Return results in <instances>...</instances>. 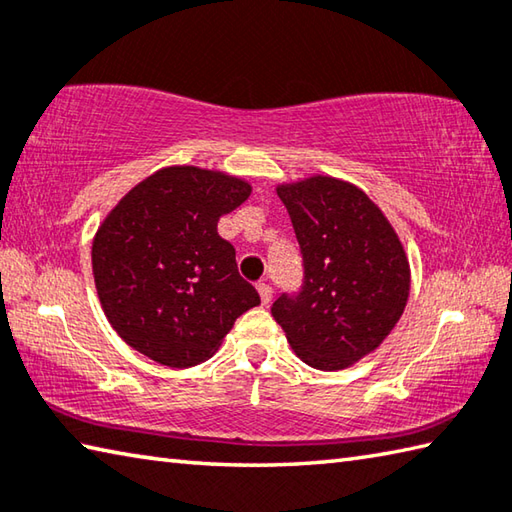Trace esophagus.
<instances>
[{
	"instance_id": "obj_1",
	"label": "esophagus",
	"mask_w": 512,
	"mask_h": 512,
	"mask_svg": "<svg viewBox=\"0 0 512 512\" xmlns=\"http://www.w3.org/2000/svg\"><path fill=\"white\" fill-rule=\"evenodd\" d=\"M257 291H259V297H262V304H268V302H271V297H273V288L268 286L266 282H257Z\"/></svg>"
}]
</instances>
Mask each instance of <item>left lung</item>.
Wrapping results in <instances>:
<instances>
[{
	"label": "left lung",
	"instance_id": "left-lung-1",
	"mask_svg": "<svg viewBox=\"0 0 512 512\" xmlns=\"http://www.w3.org/2000/svg\"><path fill=\"white\" fill-rule=\"evenodd\" d=\"M302 255V286L271 306L297 356L322 371L374 351L401 320L410 264L383 212L356 185L313 176L277 188Z\"/></svg>",
	"mask_w": 512,
	"mask_h": 512
}]
</instances>
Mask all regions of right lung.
Returning a JSON list of instances; mask_svg holds the SVG:
<instances>
[{
    "mask_svg": "<svg viewBox=\"0 0 512 512\" xmlns=\"http://www.w3.org/2000/svg\"><path fill=\"white\" fill-rule=\"evenodd\" d=\"M235 176L165 167L129 190L91 248L107 320L129 347L167 367L217 351L241 313L259 304L217 221L248 199Z\"/></svg>",
    "mask_w": 512,
    "mask_h": 512,
    "instance_id": "1",
    "label": "right lung"
}]
</instances>
